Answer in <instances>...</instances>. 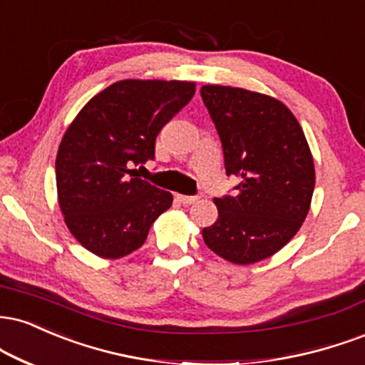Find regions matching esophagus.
<instances>
[{"label":"esophagus","instance_id":"1","mask_svg":"<svg viewBox=\"0 0 365 365\" xmlns=\"http://www.w3.org/2000/svg\"><path fill=\"white\" fill-rule=\"evenodd\" d=\"M177 199L182 202L183 205H190V204H195L197 200H199V197H195V195H177Z\"/></svg>","mask_w":365,"mask_h":365}]
</instances>
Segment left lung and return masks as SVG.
I'll list each match as a JSON object with an SVG mask.
<instances>
[{
  "mask_svg": "<svg viewBox=\"0 0 365 365\" xmlns=\"http://www.w3.org/2000/svg\"><path fill=\"white\" fill-rule=\"evenodd\" d=\"M235 195L214 199L217 219L205 245L225 260L250 265L277 253L301 230L314 190V161L299 122L280 100L245 88L204 85Z\"/></svg>",
  "mask_w": 365,
  "mask_h": 365,
  "instance_id": "obj_1",
  "label": "left lung"
}]
</instances>
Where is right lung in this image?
<instances>
[{
  "mask_svg": "<svg viewBox=\"0 0 365 365\" xmlns=\"http://www.w3.org/2000/svg\"><path fill=\"white\" fill-rule=\"evenodd\" d=\"M195 93L194 81L122 80L78 112L56 156L57 202L68 230L96 257L115 260L144 245L173 195L138 178L156 135Z\"/></svg>",
  "mask_w": 365,
  "mask_h": 365,
  "instance_id": "obj_1",
  "label": "right lung"
}]
</instances>
